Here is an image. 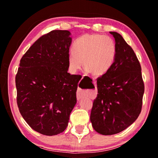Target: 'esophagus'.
I'll return each instance as SVG.
<instances>
[{"label": "esophagus", "instance_id": "34e87169", "mask_svg": "<svg viewBox=\"0 0 158 158\" xmlns=\"http://www.w3.org/2000/svg\"><path fill=\"white\" fill-rule=\"evenodd\" d=\"M83 98V96H82V95L80 94L79 92H77V101H80L81 99Z\"/></svg>", "mask_w": 158, "mask_h": 158}]
</instances>
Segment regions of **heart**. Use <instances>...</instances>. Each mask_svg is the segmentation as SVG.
Returning <instances> with one entry per match:
<instances>
[{
	"label": "heart",
	"mask_w": 158,
	"mask_h": 158,
	"mask_svg": "<svg viewBox=\"0 0 158 158\" xmlns=\"http://www.w3.org/2000/svg\"><path fill=\"white\" fill-rule=\"evenodd\" d=\"M116 55V43L111 36L101 34H85L74 42L68 54V66L72 73L82 68L95 76L106 73L113 65Z\"/></svg>",
	"instance_id": "1"
}]
</instances>
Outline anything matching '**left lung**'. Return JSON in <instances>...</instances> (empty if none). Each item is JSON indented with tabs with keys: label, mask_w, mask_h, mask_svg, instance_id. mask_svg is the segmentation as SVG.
<instances>
[{
	"label": "left lung",
	"mask_w": 158,
	"mask_h": 158,
	"mask_svg": "<svg viewBox=\"0 0 158 158\" xmlns=\"http://www.w3.org/2000/svg\"><path fill=\"white\" fill-rule=\"evenodd\" d=\"M116 55L111 69L97 79L98 95L90 113L92 127L103 135L119 133L132 124L142 109L144 86L141 66L124 38L110 31Z\"/></svg>",
	"instance_id": "obj_1"
}]
</instances>
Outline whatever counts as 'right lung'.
I'll list each match as a JSON object with an SVG mask.
<instances>
[{"instance_id":"right-lung-1","label":"right lung","mask_w":158,"mask_h":158,"mask_svg":"<svg viewBox=\"0 0 158 158\" xmlns=\"http://www.w3.org/2000/svg\"><path fill=\"white\" fill-rule=\"evenodd\" d=\"M70 35L68 30H54L41 36L19 64L16 76L19 111L42 135L64 131L77 103L79 77L68 73Z\"/></svg>"}]
</instances>
